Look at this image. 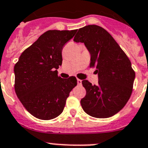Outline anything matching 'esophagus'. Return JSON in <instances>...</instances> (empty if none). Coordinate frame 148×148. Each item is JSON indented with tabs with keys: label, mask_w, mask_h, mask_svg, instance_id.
I'll return each mask as SVG.
<instances>
[{
	"label": "esophagus",
	"mask_w": 148,
	"mask_h": 148,
	"mask_svg": "<svg viewBox=\"0 0 148 148\" xmlns=\"http://www.w3.org/2000/svg\"><path fill=\"white\" fill-rule=\"evenodd\" d=\"M77 83H78V85H81V84H82V81L80 79H77Z\"/></svg>",
	"instance_id": "1"
}]
</instances>
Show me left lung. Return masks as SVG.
Segmentation results:
<instances>
[{
	"label": "left lung",
	"mask_w": 148,
	"mask_h": 148,
	"mask_svg": "<svg viewBox=\"0 0 148 148\" xmlns=\"http://www.w3.org/2000/svg\"><path fill=\"white\" fill-rule=\"evenodd\" d=\"M73 41L84 43L91 55L90 67L97 69L99 79L97 85L82 81L86 91L81 100L83 110L98 119L115 115L132 92L135 73L130 60L111 35L98 25L80 28Z\"/></svg>",
	"instance_id": "8db88e82"
}]
</instances>
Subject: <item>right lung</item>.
Wrapping results in <instances>:
<instances>
[{
  "label": "right lung",
  "instance_id": "add662e5",
  "mask_svg": "<svg viewBox=\"0 0 148 148\" xmlns=\"http://www.w3.org/2000/svg\"><path fill=\"white\" fill-rule=\"evenodd\" d=\"M73 30H49L25 49L14 66V88L25 109L41 120L55 119L62 112L76 78H62L64 45L75 36Z\"/></svg>",
  "mask_w": 148,
  "mask_h": 148
}]
</instances>
